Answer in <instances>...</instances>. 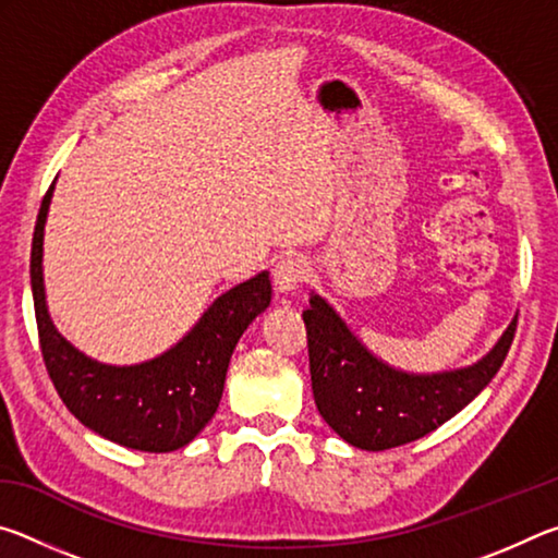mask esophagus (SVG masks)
Returning <instances> with one entry per match:
<instances>
[{"label":"esophagus","instance_id":"1","mask_svg":"<svg viewBox=\"0 0 558 558\" xmlns=\"http://www.w3.org/2000/svg\"><path fill=\"white\" fill-rule=\"evenodd\" d=\"M307 260L302 256H286L276 268H272V282H276L278 292H295L300 282L307 278Z\"/></svg>","mask_w":558,"mask_h":558}]
</instances>
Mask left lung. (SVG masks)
Wrapping results in <instances>:
<instances>
[{"label": "left lung", "mask_w": 558, "mask_h": 558, "mask_svg": "<svg viewBox=\"0 0 558 558\" xmlns=\"http://www.w3.org/2000/svg\"><path fill=\"white\" fill-rule=\"evenodd\" d=\"M317 411L349 446L389 450L450 421L493 381L512 347L517 317L480 362L462 369L411 374L364 347L317 292L302 313Z\"/></svg>", "instance_id": "8db88e82"}]
</instances>
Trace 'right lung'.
Masks as SVG:
<instances>
[{"mask_svg":"<svg viewBox=\"0 0 558 558\" xmlns=\"http://www.w3.org/2000/svg\"><path fill=\"white\" fill-rule=\"evenodd\" d=\"M53 184L46 192L32 241V295L41 354L51 381L75 418L118 446L145 452L184 448L219 409L226 372L248 325L270 305V276L226 290L189 332L155 359L130 366L102 364L75 349L53 327L44 290V226Z\"/></svg>","mask_w":558,"mask_h":558,"instance_id":"obj_1","label":"right lung"}]
</instances>
